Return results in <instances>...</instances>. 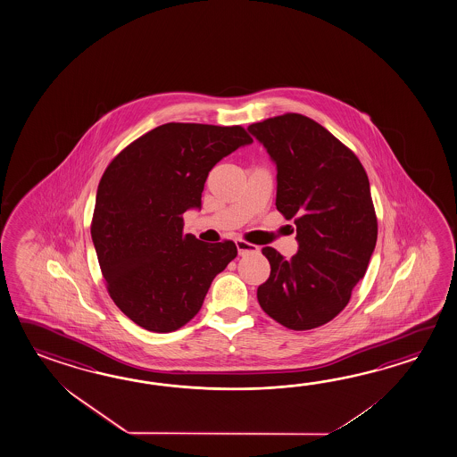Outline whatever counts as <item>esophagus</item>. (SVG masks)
<instances>
[{"instance_id":"esophagus-1","label":"esophagus","mask_w":457,"mask_h":457,"mask_svg":"<svg viewBox=\"0 0 457 457\" xmlns=\"http://www.w3.org/2000/svg\"><path fill=\"white\" fill-rule=\"evenodd\" d=\"M236 247H237L239 255H245V253H252V252L259 251V247H257V245L245 243V241H243V239H237V241H236Z\"/></svg>"}]
</instances>
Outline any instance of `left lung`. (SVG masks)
<instances>
[{
  "mask_svg": "<svg viewBox=\"0 0 457 457\" xmlns=\"http://www.w3.org/2000/svg\"><path fill=\"white\" fill-rule=\"evenodd\" d=\"M247 130L277 166V210L295 220L298 252L287 261L262 253L270 277L257 289L261 308L281 326H324L348 304L378 239L370 180L360 159L301 113L252 123Z\"/></svg>",
  "mask_w": 457,
  "mask_h": 457,
  "instance_id": "1",
  "label": "left lung"
}]
</instances>
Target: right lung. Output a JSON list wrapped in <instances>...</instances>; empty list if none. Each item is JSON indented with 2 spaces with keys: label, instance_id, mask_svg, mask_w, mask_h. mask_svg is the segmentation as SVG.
Wrapping results in <instances>:
<instances>
[{
  "label": "right lung",
  "instance_id": "right-lung-1",
  "mask_svg": "<svg viewBox=\"0 0 457 457\" xmlns=\"http://www.w3.org/2000/svg\"><path fill=\"white\" fill-rule=\"evenodd\" d=\"M252 138L243 127L164 123L113 158L97 187L91 236L109 295L135 324L178 330L237 255L233 241L184 234L216 162Z\"/></svg>",
  "mask_w": 457,
  "mask_h": 457
}]
</instances>
